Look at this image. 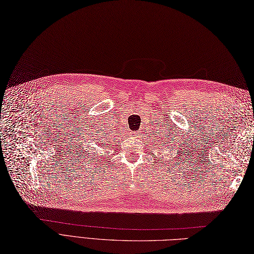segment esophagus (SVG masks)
Segmentation results:
<instances>
[{
    "label": "esophagus",
    "mask_w": 254,
    "mask_h": 254,
    "mask_svg": "<svg viewBox=\"0 0 254 254\" xmlns=\"http://www.w3.org/2000/svg\"><path fill=\"white\" fill-rule=\"evenodd\" d=\"M131 135H133V136H139V132H135V131H132V132H131Z\"/></svg>",
    "instance_id": "34e87169"
}]
</instances>
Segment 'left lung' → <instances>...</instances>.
Instances as JSON below:
<instances>
[{
	"instance_id": "8db88e82",
	"label": "left lung",
	"mask_w": 254,
	"mask_h": 254,
	"mask_svg": "<svg viewBox=\"0 0 254 254\" xmlns=\"http://www.w3.org/2000/svg\"><path fill=\"white\" fill-rule=\"evenodd\" d=\"M161 145L164 146V145H166V143H165V142H163V143H161Z\"/></svg>"
}]
</instances>
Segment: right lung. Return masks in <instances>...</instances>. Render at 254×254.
I'll use <instances>...</instances> for the list:
<instances>
[{
	"instance_id": "add662e5",
	"label": "right lung",
	"mask_w": 254,
	"mask_h": 254,
	"mask_svg": "<svg viewBox=\"0 0 254 254\" xmlns=\"http://www.w3.org/2000/svg\"><path fill=\"white\" fill-rule=\"evenodd\" d=\"M94 149H95V148H94ZM93 153H94V152H93ZM87 155H88V152L86 153V156H87ZM89 156H92V153H91V155H88V158H89ZM94 159H95V158H94Z\"/></svg>"
}]
</instances>
